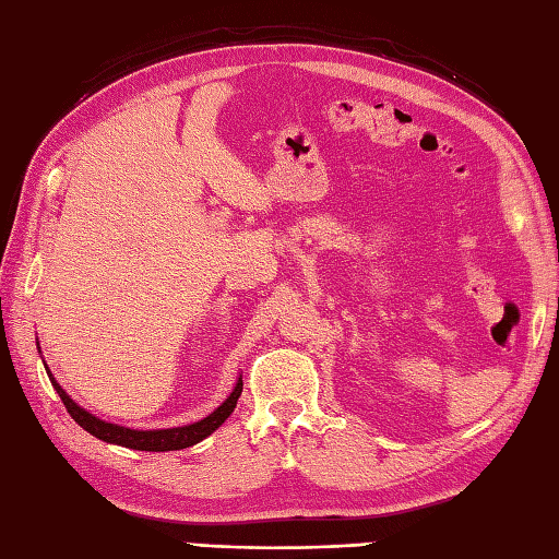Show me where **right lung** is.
<instances>
[{
    "instance_id": "1",
    "label": "right lung",
    "mask_w": 559,
    "mask_h": 559,
    "mask_svg": "<svg viewBox=\"0 0 559 559\" xmlns=\"http://www.w3.org/2000/svg\"><path fill=\"white\" fill-rule=\"evenodd\" d=\"M45 370H47V366H45ZM47 376H49V382L55 384L59 400L64 402L67 412L71 414V418L76 420V424L83 430H88L91 436H95L97 440H105L109 444H121V448L141 450V452L186 450V448H191V444L205 440L210 432H215L229 418L234 408H237V402H239L241 390H243V382L239 378L237 388L231 390L227 400L222 402L213 414L198 420V424H189V426H181V428H165V430H133V428H123V426H117V424H107V420L93 416L91 412H85V408H81L64 390H61V384L52 378L49 370H47Z\"/></svg>"
}]
</instances>
